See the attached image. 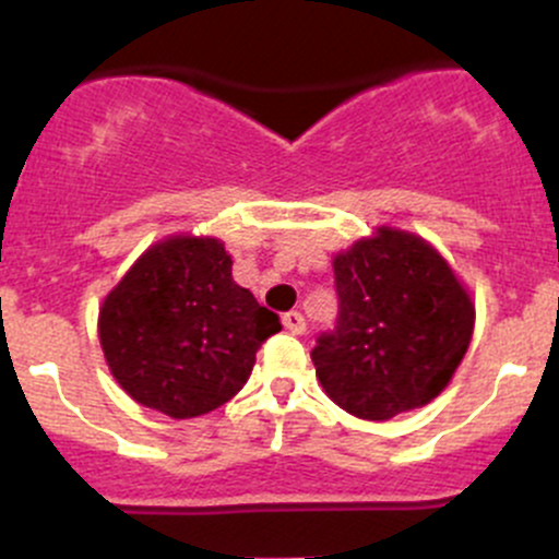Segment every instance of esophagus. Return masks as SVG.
<instances>
[{"instance_id":"esophagus-1","label":"esophagus","mask_w":559,"mask_h":559,"mask_svg":"<svg viewBox=\"0 0 559 559\" xmlns=\"http://www.w3.org/2000/svg\"><path fill=\"white\" fill-rule=\"evenodd\" d=\"M284 326L292 335H302V332H306V319H302L300 311H289L284 313Z\"/></svg>"}]
</instances>
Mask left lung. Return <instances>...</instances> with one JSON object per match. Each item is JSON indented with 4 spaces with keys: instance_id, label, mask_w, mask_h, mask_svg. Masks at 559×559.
<instances>
[{
    "instance_id": "left-lung-1",
    "label": "left lung",
    "mask_w": 559,
    "mask_h": 559,
    "mask_svg": "<svg viewBox=\"0 0 559 559\" xmlns=\"http://www.w3.org/2000/svg\"><path fill=\"white\" fill-rule=\"evenodd\" d=\"M337 321L311 359L348 414L384 421L438 397L473 335V302L416 235L379 229L335 257Z\"/></svg>"
}]
</instances>
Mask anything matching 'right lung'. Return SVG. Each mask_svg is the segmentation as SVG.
I'll list each match as a JSON object with an SVG mask.
<instances>
[{"label":"right lung","instance_id":"1","mask_svg":"<svg viewBox=\"0 0 559 559\" xmlns=\"http://www.w3.org/2000/svg\"><path fill=\"white\" fill-rule=\"evenodd\" d=\"M278 330V313L233 281L224 246L189 235L148 248L99 311L110 373L129 397L173 419L233 400Z\"/></svg>","mask_w":559,"mask_h":559}]
</instances>
